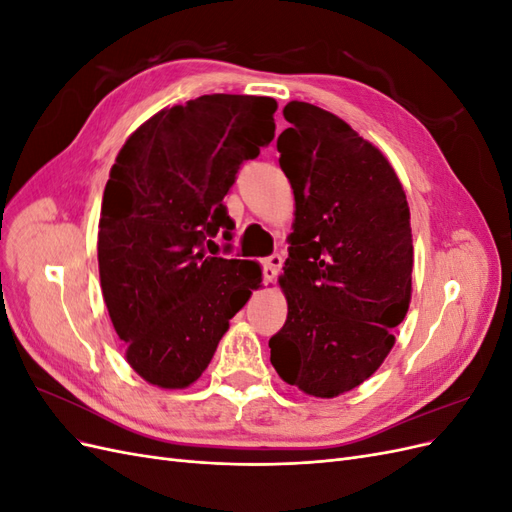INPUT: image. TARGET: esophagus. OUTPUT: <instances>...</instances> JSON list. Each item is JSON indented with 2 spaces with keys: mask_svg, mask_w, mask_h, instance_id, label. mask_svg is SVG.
I'll use <instances>...</instances> for the list:
<instances>
[{
  "mask_svg": "<svg viewBox=\"0 0 512 512\" xmlns=\"http://www.w3.org/2000/svg\"><path fill=\"white\" fill-rule=\"evenodd\" d=\"M282 269V256L280 254H271L265 260H262V271H265V280L273 282L277 273Z\"/></svg>",
  "mask_w": 512,
  "mask_h": 512,
  "instance_id": "esophagus-1",
  "label": "esophagus"
}]
</instances>
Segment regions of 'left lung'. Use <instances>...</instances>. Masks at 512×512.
<instances>
[{"instance_id": "obj_1", "label": "left lung", "mask_w": 512, "mask_h": 512, "mask_svg": "<svg viewBox=\"0 0 512 512\" xmlns=\"http://www.w3.org/2000/svg\"><path fill=\"white\" fill-rule=\"evenodd\" d=\"M280 166L294 222L280 286L288 316L269 339L280 378L307 395L352 391L382 365L412 297L406 192L378 147L344 119L288 102Z\"/></svg>"}]
</instances>
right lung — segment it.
Wrapping results in <instances>:
<instances>
[{
  "label": "right lung",
  "mask_w": 512,
  "mask_h": 512,
  "mask_svg": "<svg viewBox=\"0 0 512 512\" xmlns=\"http://www.w3.org/2000/svg\"><path fill=\"white\" fill-rule=\"evenodd\" d=\"M275 111L265 96H200L147 119L117 153L98 226L102 297L130 367L160 389L200 378L262 280L258 262L207 256L205 243L232 239L224 196L273 141Z\"/></svg>",
  "instance_id": "obj_1"
}]
</instances>
